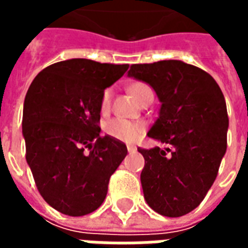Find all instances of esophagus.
Returning a JSON list of instances; mask_svg holds the SVG:
<instances>
[{
	"label": "esophagus",
	"instance_id": "obj_1",
	"mask_svg": "<svg viewBox=\"0 0 248 248\" xmlns=\"http://www.w3.org/2000/svg\"><path fill=\"white\" fill-rule=\"evenodd\" d=\"M135 150H137V147H135V146L127 145V151H129V153H134Z\"/></svg>",
	"mask_w": 248,
	"mask_h": 248
}]
</instances>
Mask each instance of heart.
<instances>
[{"mask_svg":"<svg viewBox=\"0 0 248 248\" xmlns=\"http://www.w3.org/2000/svg\"><path fill=\"white\" fill-rule=\"evenodd\" d=\"M130 92L134 95L138 101L142 99L143 95H146L147 93H153L151 89L143 82H135L130 86ZM111 89L108 87L105 92L102 93L101 97V102H99V108L102 113H108L110 110V105H111ZM105 130L111 138L114 140H122V142H137L140 137L145 133V126L140 122H133L129 119L124 118H113L110 119L108 122H106Z\"/></svg>","mask_w":248,"mask_h":248,"instance_id":"1","label":"heart"}]
</instances>
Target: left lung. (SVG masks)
Returning <instances> with one entry per match:
<instances>
[{
	"label": "left lung",
	"instance_id": "8db88e82",
	"mask_svg": "<svg viewBox=\"0 0 248 248\" xmlns=\"http://www.w3.org/2000/svg\"><path fill=\"white\" fill-rule=\"evenodd\" d=\"M129 77L149 83L161 101L147 135L165 147L138 149L147 204L161 215H186L202 202L227 149L229 117L213 77L177 60L130 66Z\"/></svg>",
	"mask_w": 248,
	"mask_h": 248
}]
</instances>
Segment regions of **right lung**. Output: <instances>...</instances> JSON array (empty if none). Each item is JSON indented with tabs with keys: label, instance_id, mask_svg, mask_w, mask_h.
<instances>
[{
	"label": "right lung",
	"instance_id": "1",
	"mask_svg": "<svg viewBox=\"0 0 248 248\" xmlns=\"http://www.w3.org/2000/svg\"><path fill=\"white\" fill-rule=\"evenodd\" d=\"M127 69L73 58L40 71L26 93V162L42 198L65 215L95 211L127 154L124 142L99 135L102 93Z\"/></svg>",
	"mask_w": 248,
	"mask_h": 248
}]
</instances>
